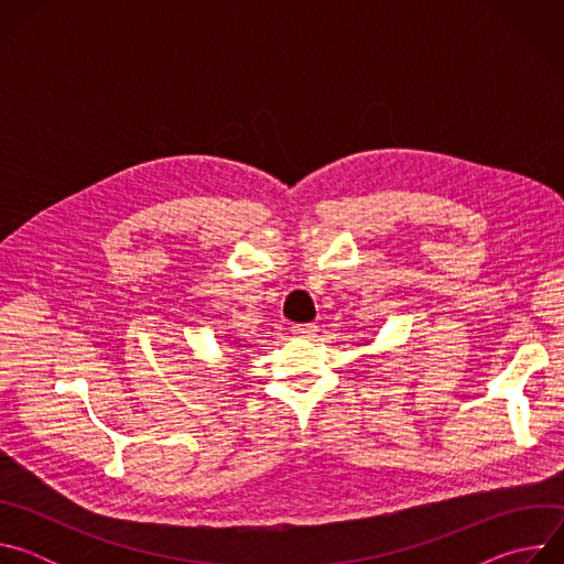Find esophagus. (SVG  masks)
Wrapping results in <instances>:
<instances>
[{"instance_id": "34e87169", "label": "esophagus", "mask_w": 564, "mask_h": 564, "mask_svg": "<svg viewBox=\"0 0 564 564\" xmlns=\"http://www.w3.org/2000/svg\"><path fill=\"white\" fill-rule=\"evenodd\" d=\"M316 333H318V328L314 324H296V326H292V335L301 337V339H310Z\"/></svg>"}]
</instances>
